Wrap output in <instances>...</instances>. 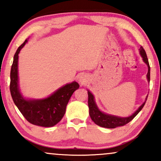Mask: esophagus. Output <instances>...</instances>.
<instances>
[{
    "mask_svg": "<svg viewBox=\"0 0 161 161\" xmlns=\"http://www.w3.org/2000/svg\"><path fill=\"white\" fill-rule=\"evenodd\" d=\"M79 82H80L81 84H83V83L85 82V79L83 78V77H79Z\"/></svg>",
    "mask_w": 161,
    "mask_h": 161,
    "instance_id": "34e87169",
    "label": "esophagus"
}]
</instances>
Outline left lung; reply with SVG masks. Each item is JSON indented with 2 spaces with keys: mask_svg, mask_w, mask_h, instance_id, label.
<instances>
[{
  "mask_svg": "<svg viewBox=\"0 0 161 161\" xmlns=\"http://www.w3.org/2000/svg\"><path fill=\"white\" fill-rule=\"evenodd\" d=\"M139 51L142 58H143V60L145 61V64H147V66H148V72H147V80L150 82V66H149L147 54H146V52L145 50H144L143 47H140ZM88 108H89V115L91 116L92 121L97 125L108 129H114L118 126H123V125L127 124V123H129L131 120H132L135 118V116L141 111V110L143 108L144 105L145 104L146 102V101L144 102L143 104H142V106L140 107V108H138L132 116H129V117L122 118L118 117V116L108 115V114H105L104 113L100 111L98 108L96 106L95 100H94V96L92 95V94L90 92H88ZM146 101H147V99H146Z\"/></svg>",
  "mask_w": 161,
  "mask_h": 161,
  "instance_id": "obj_1",
  "label": "left lung"
}]
</instances>
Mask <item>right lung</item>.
Instances as JSON below:
<instances>
[{
	"label": "right lung",
	"mask_w": 161,
	"mask_h": 161,
	"mask_svg": "<svg viewBox=\"0 0 161 161\" xmlns=\"http://www.w3.org/2000/svg\"><path fill=\"white\" fill-rule=\"evenodd\" d=\"M27 40L18 47L14 54L10 70V90L14 104L28 122L33 125L51 127L59 123L66 112L69 98L79 85L73 82L63 86L51 95L42 100H25L18 88V54Z\"/></svg>",
	"instance_id": "1"
}]
</instances>
